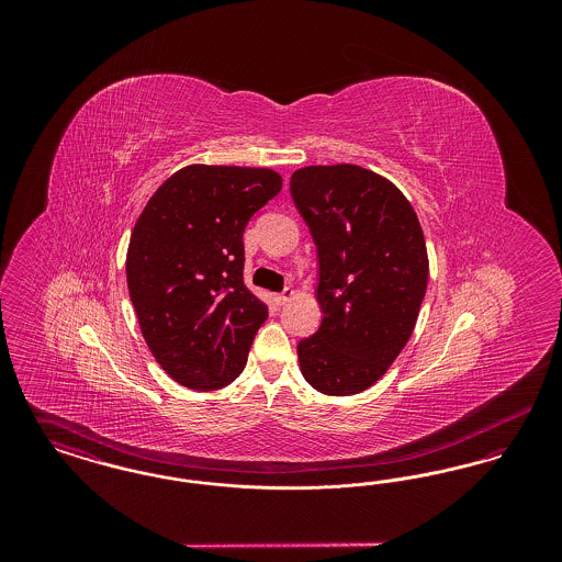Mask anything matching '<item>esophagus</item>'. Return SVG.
I'll use <instances>...</instances> for the list:
<instances>
[{
    "instance_id": "obj_1",
    "label": "esophagus",
    "mask_w": 562,
    "mask_h": 562,
    "mask_svg": "<svg viewBox=\"0 0 562 562\" xmlns=\"http://www.w3.org/2000/svg\"><path fill=\"white\" fill-rule=\"evenodd\" d=\"M293 296H294L293 289H284V291H282V293L276 294V303H278V305H286V303H289V301H291V299H293Z\"/></svg>"
}]
</instances>
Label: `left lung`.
Returning a JSON list of instances; mask_svg holds the SVG:
<instances>
[{
    "label": "left lung",
    "mask_w": 562,
    "mask_h": 562,
    "mask_svg": "<svg viewBox=\"0 0 562 562\" xmlns=\"http://www.w3.org/2000/svg\"><path fill=\"white\" fill-rule=\"evenodd\" d=\"M291 193L318 246V333L296 346L305 381L351 396L379 381L413 335L428 289L419 218L390 179L356 164L294 170Z\"/></svg>",
    "instance_id": "left-lung-1"
}]
</instances>
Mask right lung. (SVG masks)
Returning <instances> with one entry per match:
<instances>
[{
    "label": "right lung",
    "mask_w": 562,
    "mask_h": 562,
    "mask_svg": "<svg viewBox=\"0 0 562 562\" xmlns=\"http://www.w3.org/2000/svg\"><path fill=\"white\" fill-rule=\"evenodd\" d=\"M282 189L271 168L189 164L134 223L128 293L143 339L189 390L229 385L246 367L268 305L244 286V227Z\"/></svg>",
    "instance_id": "add662e5"
}]
</instances>
